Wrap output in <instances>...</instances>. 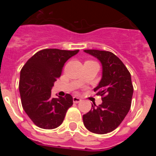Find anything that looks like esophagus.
I'll return each mask as SVG.
<instances>
[{
    "label": "esophagus",
    "mask_w": 156,
    "mask_h": 156,
    "mask_svg": "<svg viewBox=\"0 0 156 156\" xmlns=\"http://www.w3.org/2000/svg\"><path fill=\"white\" fill-rule=\"evenodd\" d=\"M73 100L74 103H79L81 101V98L78 97H73Z\"/></svg>",
    "instance_id": "1"
}]
</instances>
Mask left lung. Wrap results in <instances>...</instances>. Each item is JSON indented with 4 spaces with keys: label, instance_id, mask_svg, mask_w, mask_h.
<instances>
[{
    "label": "left lung",
    "instance_id": "8db88e82",
    "mask_svg": "<svg viewBox=\"0 0 156 156\" xmlns=\"http://www.w3.org/2000/svg\"><path fill=\"white\" fill-rule=\"evenodd\" d=\"M100 61L102 76L94 89L102 96V103L92 105V108L83 115L85 127L94 133L105 134L119 126L131 105L133 87L131 76L119 58L110 51L84 50Z\"/></svg>",
    "mask_w": 156,
    "mask_h": 156
}]
</instances>
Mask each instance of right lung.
Here are the masks:
<instances>
[{
    "instance_id": "1",
    "label": "right lung",
    "mask_w": 156,
    "mask_h": 156,
    "mask_svg": "<svg viewBox=\"0 0 156 156\" xmlns=\"http://www.w3.org/2000/svg\"><path fill=\"white\" fill-rule=\"evenodd\" d=\"M79 50L44 49L32 56L20 72L19 93L22 105L34 123L43 129H55L62 123L73 104L69 94L52 98L54 83L61 76L66 61Z\"/></svg>"
}]
</instances>
